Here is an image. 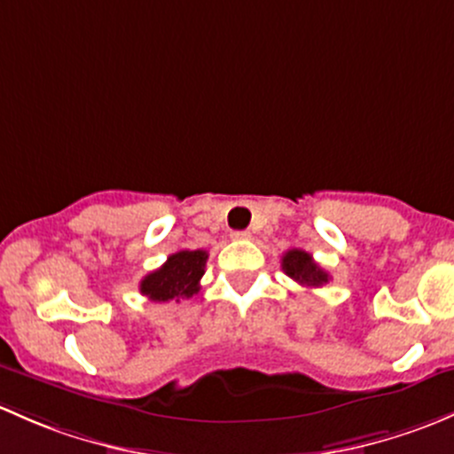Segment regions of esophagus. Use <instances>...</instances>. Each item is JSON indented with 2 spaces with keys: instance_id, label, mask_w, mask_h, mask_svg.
<instances>
[{
  "instance_id": "1",
  "label": "esophagus",
  "mask_w": 454,
  "mask_h": 454,
  "mask_svg": "<svg viewBox=\"0 0 454 454\" xmlns=\"http://www.w3.org/2000/svg\"><path fill=\"white\" fill-rule=\"evenodd\" d=\"M231 238L233 240H251V233L249 231H233Z\"/></svg>"
}]
</instances>
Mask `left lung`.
<instances>
[{
    "instance_id": "left-lung-1",
    "label": "left lung",
    "mask_w": 454,
    "mask_h": 454,
    "mask_svg": "<svg viewBox=\"0 0 454 454\" xmlns=\"http://www.w3.org/2000/svg\"><path fill=\"white\" fill-rule=\"evenodd\" d=\"M282 270L297 284L308 288H319L330 282V275L312 260L310 254L301 249H291L284 254L282 258Z\"/></svg>"
}]
</instances>
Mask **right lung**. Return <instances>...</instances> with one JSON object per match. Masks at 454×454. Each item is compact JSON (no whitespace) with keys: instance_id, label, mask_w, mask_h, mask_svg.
Listing matches in <instances>:
<instances>
[{"instance_id":"right-lung-1","label":"right lung","mask_w":454,"mask_h":454,"mask_svg":"<svg viewBox=\"0 0 454 454\" xmlns=\"http://www.w3.org/2000/svg\"><path fill=\"white\" fill-rule=\"evenodd\" d=\"M207 251H179L172 254L157 270L148 273L139 282V291L151 301H170V299L192 297L199 293L200 278L205 273Z\"/></svg>"}]
</instances>
